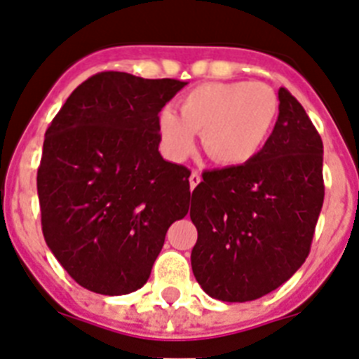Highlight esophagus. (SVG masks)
Wrapping results in <instances>:
<instances>
[{
    "instance_id": "obj_1",
    "label": "esophagus",
    "mask_w": 359,
    "mask_h": 359,
    "mask_svg": "<svg viewBox=\"0 0 359 359\" xmlns=\"http://www.w3.org/2000/svg\"><path fill=\"white\" fill-rule=\"evenodd\" d=\"M201 173H198L197 170H193L191 171V175H189V186H191V189L195 188V186H197L198 182H201Z\"/></svg>"
}]
</instances>
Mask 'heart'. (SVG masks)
Here are the masks:
<instances>
[{
  "instance_id": "b5f03b06",
  "label": "heart",
  "mask_w": 359,
  "mask_h": 359,
  "mask_svg": "<svg viewBox=\"0 0 359 359\" xmlns=\"http://www.w3.org/2000/svg\"><path fill=\"white\" fill-rule=\"evenodd\" d=\"M278 117V97L266 83H205L180 99L179 114H158V137L171 161L195 149V133L213 161L226 166L248 164L260 155Z\"/></svg>"
}]
</instances>
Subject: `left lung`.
<instances>
[{"label":"left lung","mask_w":359,"mask_h":359,"mask_svg":"<svg viewBox=\"0 0 359 359\" xmlns=\"http://www.w3.org/2000/svg\"><path fill=\"white\" fill-rule=\"evenodd\" d=\"M278 121L257 158L202 173L189 217L193 274L211 298L251 302L278 289L311 251L323 195V142L304 106L278 90Z\"/></svg>","instance_id":"left-lung-1"}]
</instances>
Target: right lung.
<instances>
[{
    "label": "right lung",
    "mask_w": 359,
    "mask_h": 359,
    "mask_svg": "<svg viewBox=\"0 0 359 359\" xmlns=\"http://www.w3.org/2000/svg\"><path fill=\"white\" fill-rule=\"evenodd\" d=\"M188 83L101 72L50 123L37 168L46 245L79 285L128 294L188 215L189 170L158 154V111Z\"/></svg>",
    "instance_id": "right-lung-1"
}]
</instances>
